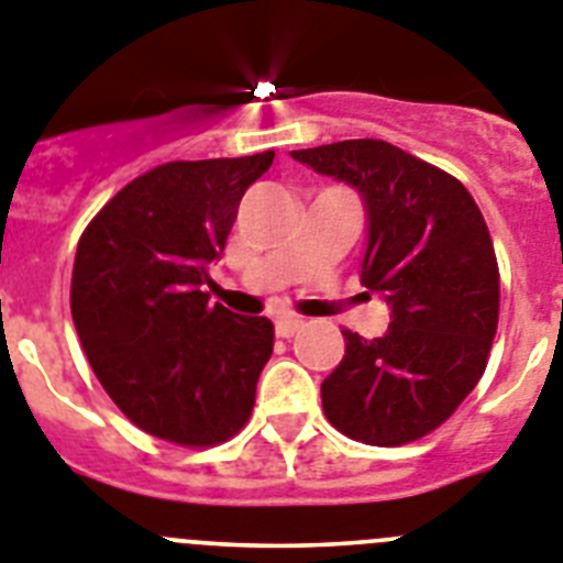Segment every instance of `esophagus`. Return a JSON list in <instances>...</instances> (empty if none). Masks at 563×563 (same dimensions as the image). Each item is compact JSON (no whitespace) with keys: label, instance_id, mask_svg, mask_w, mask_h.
Returning a JSON list of instances; mask_svg holds the SVG:
<instances>
[{"label":"esophagus","instance_id":"34e87169","mask_svg":"<svg viewBox=\"0 0 563 563\" xmlns=\"http://www.w3.org/2000/svg\"><path fill=\"white\" fill-rule=\"evenodd\" d=\"M301 324H305V321H301L298 316H282V318H276V332L282 338H290L301 330Z\"/></svg>","mask_w":563,"mask_h":563}]
</instances>
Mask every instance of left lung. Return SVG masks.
Here are the masks:
<instances>
[{
    "label": "left lung",
    "mask_w": 563,
    "mask_h": 563,
    "mask_svg": "<svg viewBox=\"0 0 563 563\" xmlns=\"http://www.w3.org/2000/svg\"><path fill=\"white\" fill-rule=\"evenodd\" d=\"M290 154L361 194V285L391 310L380 338L343 330L346 355L321 383L327 420L366 445L420 440L474 391L499 324V265L479 206L456 177L386 141Z\"/></svg>",
    "instance_id": "8db88e82"
}]
</instances>
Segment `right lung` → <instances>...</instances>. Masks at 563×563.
Segmentation results:
<instances>
[{
	"label": "right lung",
	"mask_w": 563,
	"mask_h": 563,
	"mask_svg": "<svg viewBox=\"0 0 563 563\" xmlns=\"http://www.w3.org/2000/svg\"><path fill=\"white\" fill-rule=\"evenodd\" d=\"M271 163L273 152L163 163L114 194L78 242V338L114 406L146 434L206 449L251 417L273 324L208 305L206 285L242 194Z\"/></svg>",
	"instance_id": "1"
}]
</instances>
